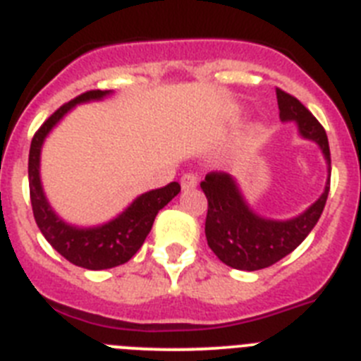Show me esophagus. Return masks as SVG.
<instances>
[{
	"instance_id": "obj_1",
	"label": "esophagus",
	"mask_w": 361,
	"mask_h": 361,
	"mask_svg": "<svg viewBox=\"0 0 361 361\" xmlns=\"http://www.w3.org/2000/svg\"><path fill=\"white\" fill-rule=\"evenodd\" d=\"M180 186L183 190H193L197 186V177L193 173H184L180 177Z\"/></svg>"
}]
</instances>
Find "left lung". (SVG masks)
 <instances>
[{"label": "left lung", "mask_w": 361, "mask_h": 361, "mask_svg": "<svg viewBox=\"0 0 361 361\" xmlns=\"http://www.w3.org/2000/svg\"><path fill=\"white\" fill-rule=\"evenodd\" d=\"M280 121L295 123L300 137L320 146L329 178L324 193L304 213L288 220L260 216L245 202L237 178L224 171L206 175L200 188L208 199L206 238L213 253L229 267L257 271L269 267L295 251L317 226L327 202L331 184V152L327 133L311 111L288 92L276 88Z\"/></svg>", "instance_id": "left-lung-1"}]
</instances>
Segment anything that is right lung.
I'll list each match as a JSON object with an SVG mask.
<instances>
[{
	"instance_id": "obj_1",
	"label": "right lung",
	"mask_w": 361,
	"mask_h": 361,
	"mask_svg": "<svg viewBox=\"0 0 361 361\" xmlns=\"http://www.w3.org/2000/svg\"><path fill=\"white\" fill-rule=\"evenodd\" d=\"M110 94L111 90H90L72 99L70 103L63 104L37 130L32 139L30 153H28L30 202L37 228L41 229L47 242L68 262L92 271L110 269V267L128 262L145 244L157 213L180 191L178 183H170L159 190L146 191L137 197L116 219L108 220L101 226H94V228H79V226L65 222L61 216H57L47 200L39 177L41 148H43L44 139L75 104L101 101Z\"/></svg>"
}]
</instances>
